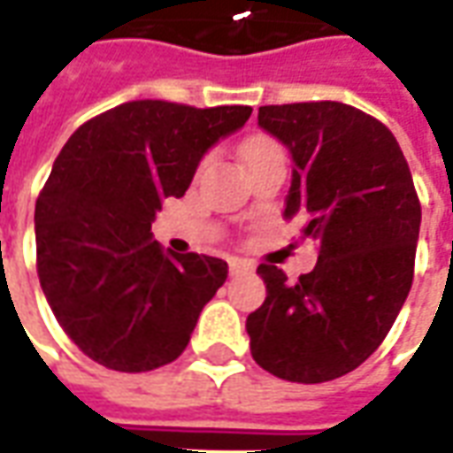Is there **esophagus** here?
I'll use <instances>...</instances> for the list:
<instances>
[{"label":"esophagus","instance_id":"34e87169","mask_svg":"<svg viewBox=\"0 0 453 453\" xmlns=\"http://www.w3.org/2000/svg\"><path fill=\"white\" fill-rule=\"evenodd\" d=\"M250 272H255V265H252L250 259H230V274H233V277H237V274H250Z\"/></svg>","mask_w":453,"mask_h":453}]
</instances>
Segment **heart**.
Wrapping results in <instances>:
<instances>
[{"label": "heart", "instance_id": "b5f03b06", "mask_svg": "<svg viewBox=\"0 0 453 453\" xmlns=\"http://www.w3.org/2000/svg\"><path fill=\"white\" fill-rule=\"evenodd\" d=\"M280 150L274 142H270V139H257V142H250L248 147L242 150V159L250 161L255 159V157H259V154H267V151H274Z\"/></svg>", "mask_w": 453, "mask_h": 453}]
</instances>
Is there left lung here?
<instances>
[{"mask_svg":"<svg viewBox=\"0 0 453 453\" xmlns=\"http://www.w3.org/2000/svg\"><path fill=\"white\" fill-rule=\"evenodd\" d=\"M257 122L292 154L284 218H302L319 262L296 281L259 265L267 299L248 316L250 350L281 380H336L378 350L403 309L422 205L397 139L363 110L265 105Z\"/></svg>","mask_w":453,"mask_h":453,"instance_id":"8db88e82","label":"left lung"}]
</instances>
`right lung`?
I'll use <instances>...</instances> for the list:
<instances>
[{
	"instance_id": "right-lung-1",
	"label": "right lung",
	"mask_w": 453,
	"mask_h": 453,
	"mask_svg": "<svg viewBox=\"0 0 453 453\" xmlns=\"http://www.w3.org/2000/svg\"><path fill=\"white\" fill-rule=\"evenodd\" d=\"M248 105L134 100L75 129L36 201V270L63 331L88 358L147 372L188 346L227 262L173 255L151 237L164 198H181Z\"/></svg>"
}]
</instances>
